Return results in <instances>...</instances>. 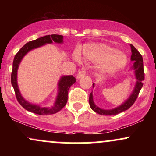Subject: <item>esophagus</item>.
<instances>
[{"label": "esophagus", "instance_id": "1", "mask_svg": "<svg viewBox=\"0 0 156 156\" xmlns=\"http://www.w3.org/2000/svg\"><path fill=\"white\" fill-rule=\"evenodd\" d=\"M86 73H87V72H86L85 69H82V70H80L79 72H78V74H77V78H78V79H79L80 78H81V77L85 76Z\"/></svg>", "mask_w": 156, "mask_h": 156}]
</instances>
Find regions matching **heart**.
I'll return each mask as SVG.
<instances>
[{
  "label": "heart",
  "instance_id": "heart-1",
  "mask_svg": "<svg viewBox=\"0 0 156 156\" xmlns=\"http://www.w3.org/2000/svg\"><path fill=\"white\" fill-rule=\"evenodd\" d=\"M84 57L92 61L102 62L100 69L103 72L114 73L122 68L127 63L125 54L117 52L115 48L104 44H87L82 49ZM74 58L79 60V53L75 52Z\"/></svg>",
  "mask_w": 156,
  "mask_h": 156
}]
</instances>
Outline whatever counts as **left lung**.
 I'll use <instances>...</instances> for the list:
<instances>
[{
  "label": "left lung",
  "mask_w": 156,
  "mask_h": 156,
  "mask_svg": "<svg viewBox=\"0 0 156 156\" xmlns=\"http://www.w3.org/2000/svg\"><path fill=\"white\" fill-rule=\"evenodd\" d=\"M130 48H131L132 52L130 60L133 62V67L134 70H135L136 77L137 79L135 89H134L133 92L131 94V95L130 96V98L122 105H121L120 106L117 107L116 108L112 109V110H103V109H101L98 108V106H96L95 104L94 103V101H93L92 92H91L90 94H89V105H90L91 108L94 112L98 113V114H101V115H116V114H118L119 113L128 110V108H130L133 105L135 101H136L139 92H140L141 87L143 86V80H144V65H143L142 55L136 49V48L133 45L130 44ZM93 87H94V84H93Z\"/></svg>",
  "instance_id": "1"
}]
</instances>
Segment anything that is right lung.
<instances>
[{
  "mask_svg": "<svg viewBox=\"0 0 156 156\" xmlns=\"http://www.w3.org/2000/svg\"><path fill=\"white\" fill-rule=\"evenodd\" d=\"M53 42L61 43L63 42V36L58 34H51L46 35L44 37H40L35 40L30 41L29 42H27L20 51L17 52L15 55L13 61V66H12V72L11 75V82L15 90L16 98L17 101L26 110L31 112L34 114H39V115H49L53 114L55 113L59 112L61 109H62L65 106L66 103L67 102L68 91L71 86L76 82V78L73 76H63L61 78L58 83V88H59V92H58V97H57L56 101H55L54 105L51 108H42L37 105H32L31 103H28L25 101L21 96L20 93L18 86L17 83V72L18 69L19 64L20 63L21 60L25 55L32 49L39 48L40 46L43 45L46 43H52Z\"/></svg>",
  "mask_w": 156,
  "mask_h": 156,
  "instance_id": "right-lung-1",
  "label": "right lung"
}]
</instances>
